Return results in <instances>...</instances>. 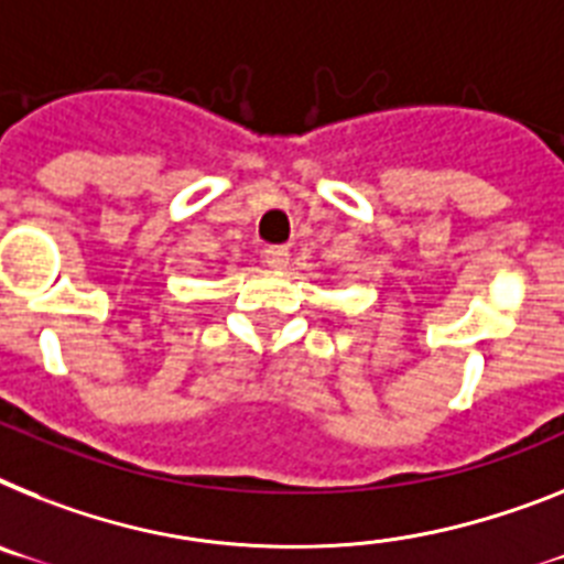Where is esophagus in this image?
<instances>
[{"label": "esophagus", "mask_w": 564, "mask_h": 564, "mask_svg": "<svg viewBox=\"0 0 564 564\" xmlns=\"http://www.w3.org/2000/svg\"><path fill=\"white\" fill-rule=\"evenodd\" d=\"M263 263L269 269H286V263H290V249L286 246H269V249H263Z\"/></svg>", "instance_id": "obj_1"}]
</instances>
